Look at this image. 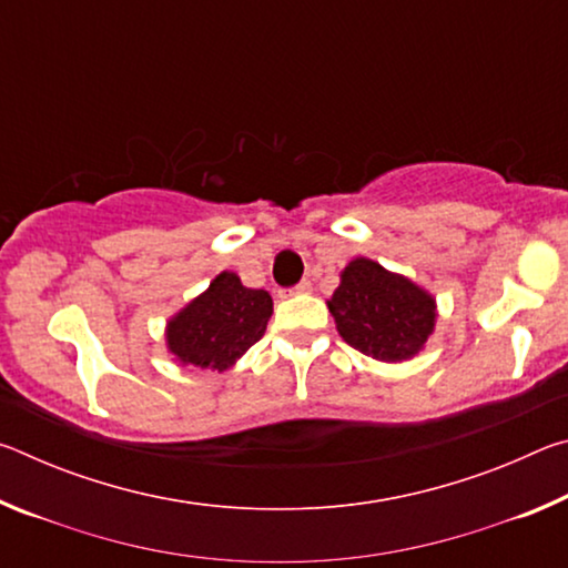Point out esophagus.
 I'll return each mask as SVG.
<instances>
[{
    "mask_svg": "<svg viewBox=\"0 0 568 568\" xmlns=\"http://www.w3.org/2000/svg\"><path fill=\"white\" fill-rule=\"evenodd\" d=\"M311 287H313L311 281H301V283H297V285L293 287V291H295V293H311Z\"/></svg>",
    "mask_w": 568,
    "mask_h": 568,
    "instance_id": "1",
    "label": "esophagus"
}]
</instances>
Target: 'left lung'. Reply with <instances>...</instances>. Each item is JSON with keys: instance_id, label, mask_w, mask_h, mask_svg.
Returning a JSON list of instances; mask_svg holds the SVG:
<instances>
[{"instance_id": "left-lung-1", "label": "left lung", "mask_w": 568, "mask_h": 568, "mask_svg": "<svg viewBox=\"0 0 568 568\" xmlns=\"http://www.w3.org/2000/svg\"><path fill=\"white\" fill-rule=\"evenodd\" d=\"M328 307L345 343L388 363L416 355L436 323L434 297L365 257L345 267Z\"/></svg>"}]
</instances>
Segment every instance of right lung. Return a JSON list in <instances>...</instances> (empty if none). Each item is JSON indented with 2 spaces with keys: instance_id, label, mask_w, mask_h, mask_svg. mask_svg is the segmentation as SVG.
Masks as SVG:
<instances>
[{
  "instance_id": "right-lung-1",
  "label": "right lung",
  "mask_w": 568,
  "mask_h": 568,
  "mask_svg": "<svg viewBox=\"0 0 568 568\" xmlns=\"http://www.w3.org/2000/svg\"><path fill=\"white\" fill-rule=\"evenodd\" d=\"M271 315V295L245 287L235 273H220L170 321L168 345L182 363L225 371L263 338Z\"/></svg>"
}]
</instances>
